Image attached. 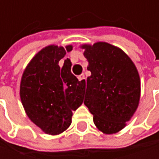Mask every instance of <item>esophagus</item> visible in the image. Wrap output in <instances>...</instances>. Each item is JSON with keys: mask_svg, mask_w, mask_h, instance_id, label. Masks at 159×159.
Instances as JSON below:
<instances>
[{"mask_svg": "<svg viewBox=\"0 0 159 159\" xmlns=\"http://www.w3.org/2000/svg\"><path fill=\"white\" fill-rule=\"evenodd\" d=\"M78 80H80V81H81L82 83H85V77H84V75L83 74H81V75H80V76H78Z\"/></svg>", "mask_w": 159, "mask_h": 159, "instance_id": "34e87169", "label": "esophagus"}]
</instances>
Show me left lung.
I'll use <instances>...</instances> for the list:
<instances>
[{
    "mask_svg": "<svg viewBox=\"0 0 159 159\" xmlns=\"http://www.w3.org/2000/svg\"><path fill=\"white\" fill-rule=\"evenodd\" d=\"M89 63L84 104L104 134L122 130L136 112L141 98V79L135 64L120 48L107 42L83 44Z\"/></svg>",
    "mask_w": 159,
    "mask_h": 159,
    "instance_id": "1",
    "label": "left lung"
}]
</instances>
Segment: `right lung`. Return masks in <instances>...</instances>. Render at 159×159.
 I'll return each mask as SVG.
<instances>
[{
	"instance_id": "1",
	"label": "right lung",
	"mask_w": 159,
	"mask_h": 159,
	"mask_svg": "<svg viewBox=\"0 0 159 159\" xmlns=\"http://www.w3.org/2000/svg\"><path fill=\"white\" fill-rule=\"evenodd\" d=\"M72 48V45L43 48L33 57L21 77L19 95L24 111L48 135L66 131L72 123V111L83 103L86 83L79 81L71 73L69 59L63 66H59Z\"/></svg>"
}]
</instances>
